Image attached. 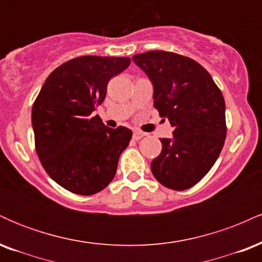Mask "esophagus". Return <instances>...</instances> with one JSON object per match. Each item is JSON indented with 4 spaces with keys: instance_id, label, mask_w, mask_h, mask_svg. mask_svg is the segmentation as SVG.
Masks as SVG:
<instances>
[{
    "instance_id": "1",
    "label": "esophagus",
    "mask_w": 262,
    "mask_h": 262,
    "mask_svg": "<svg viewBox=\"0 0 262 262\" xmlns=\"http://www.w3.org/2000/svg\"><path fill=\"white\" fill-rule=\"evenodd\" d=\"M144 135H145V134H144V133H141V132H134V133H133V139L134 140H139V139H141V138H143L144 137Z\"/></svg>"
}]
</instances>
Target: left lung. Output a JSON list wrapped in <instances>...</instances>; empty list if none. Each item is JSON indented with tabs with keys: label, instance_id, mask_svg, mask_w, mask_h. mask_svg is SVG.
<instances>
[{
	"label": "left lung",
	"instance_id": "left-lung-1",
	"mask_svg": "<svg viewBox=\"0 0 262 262\" xmlns=\"http://www.w3.org/2000/svg\"><path fill=\"white\" fill-rule=\"evenodd\" d=\"M154 87V106L173 127L162 138L151 172L165 187L183 191L200 182L223 149L227 125L221 90L208 71L179 54L154 50L134 55Z\"/></svg>",
	"mask_w": 262,
	"mask_h": 262
}]
</instances>
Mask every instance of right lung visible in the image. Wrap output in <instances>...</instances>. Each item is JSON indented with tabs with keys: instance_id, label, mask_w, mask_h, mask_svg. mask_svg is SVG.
<instances>
[{
	"instance_id": "1",
	"label": "right lung",
	"mask_w": 262,
	"mask_h": 262,
	"mask_svg": "<svg viewBox=\"0 0 262 262\" xmlns=\"http://www.w3.org/2000/svg\"><path fill=\"white\" fill-rule=\"evenodd\" d=\"M130 64L129 58L80 56L56 68L32 108L35 150L47 173L68 191L100 192L113 180L132 130L108 128L92 112L107 83Z\"/></svg>"
}]
</instances>
